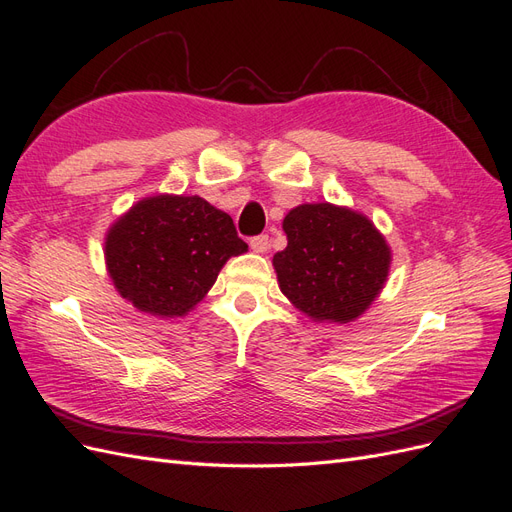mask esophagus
Returning a JSON list of instances; mask_svg holds the SVG:
<instances>
[{"instance_id":"1","label":"esophagus","mask_w":512,"mask_h":512,"mask_svg":"<svg viewBox=\"0 0 512 512\" xmlns=\"http://www.w3.org/2000/svg\"><path fill=\"white\" fill-rule=\"evenodd\" d=\"M269 245H271L269 235H256L250 239V247L256 254H265L269 250Z\"/></svg>"}]
</instances>
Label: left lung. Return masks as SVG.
I'll use <instances>...</instances> for the list:
<instances>
[{
  "instance_id": "obj_1",
  "label": "left lung",
  "mask_w": 512,
  "mask_h": 512,
  "mask_svg": "<svg viewBox=\"0 0 512 512\" xmlns=\"http://www.w3.org/2000/svg\"><path fill=\"white\" fill-rule=\"evenodd\" d=\"M286 250L273 256L282 292L314 320L352 322L378 297L391 252L365 215L329 203L284 218Z\"/></svg>"
}]
</instances>
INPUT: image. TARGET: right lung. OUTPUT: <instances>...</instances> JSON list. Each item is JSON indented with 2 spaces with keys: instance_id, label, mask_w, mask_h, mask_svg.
<instances>
[{
  "instance_id": "right-lung-1",
  "label": "right lung",
  "mask_w": 512,
  "mask_h": 512,
  "mask_svg": "<svg viewBox=\"0 0 512 512\" xmlns=\"http://www.w3.org/2000/svg\"><path fill=\"white\" fill-rule=\"evenodd\" d=\"M247 250L228 213L200 196H153L106 235V267L123 299L153 316H183L230 256Z\"/></svg>"
}]
</instances>
